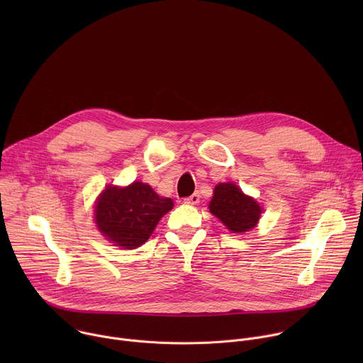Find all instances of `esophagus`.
Listing matches in <instances>:
<instances>
[{
	"instance_id": "1",
	"label": "esophagus",
	"mask_w": 363,
	"mask_h": 363,
	"mask_svg": "<svg viewBox=\"0 0 363 363\" xmlns=\"http://www.w3.org/2000/svg\"><path fill=\"white\" fill-rule=\"evenodd\" d=\"M199 202V194L198 192H194L192 195L184 198V203H188V205H196Z\"/></svg>"
}]
</instances>
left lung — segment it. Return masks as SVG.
I'll list each match as a JSON object with an SVG mask.
<instances>
[{"label": "left lung", "mask_w": 363, "mask_h": 363, "mask_svg": "<svg viewBox=\"0 0 363 363\" xmlns=\"http://www.w3.org/2000/svg\"><path fill=\"white\" fill-rule=\"evenodd\" d=\"M208 208L233 233L250 231L257 225L263 213L260 203L245 195L233 182H221L214 188Z\"/></svg>", "instance_id": "8db88e82"}]
</instances>
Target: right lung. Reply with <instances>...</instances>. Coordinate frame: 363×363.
Returning a JSON list of instances; mask_svg holds the SVG:
<instances>
[{"label":"right lung","instance_id":"obj_1","mask_svg":"<svg viewBox=\"0 0 363 363\" xmlns=\"http://www.w3.org/2000/svg\"><path fill=\"white\" fill-rule=\"evenodd\" d=\"M171 198L160 196L150 185L135 181L121 188L108 185L94 205L97 230L118 247H140L160 220L172 210Z\"/></svg>","mask_w":363,"mask_h":363}]
</instances>
